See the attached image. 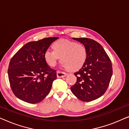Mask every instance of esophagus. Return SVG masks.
<instances>
[{
	"instance_id": "34e87169",
	"label": "esophagus",
	"mask_w": 129,
	"mask_h": 129,
	"mask_svg": "<svg viewBox=\"0 0 129 129\" xmlns=\"http://www.w3.org/2000/svg\"><path fill=\"white\" fill-rule=\"evenodd\" d=\"M67 75V73H64V72H61V71H57V77H59V78H61V77H63L66 76Z\"/></svg>"
}]
</instances>
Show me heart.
<instances>
[{
    "instance_id": "b5f03b06",
    "label": "heart",
    "mask_w": 129,
    "mask_h": 129,
    "mask_svg": "<svg viewBox=\"0 0 129 129\" xmlns=\"http://www.w3.org/2000/svg\"><path fill=\"white\" fill-rule=\"evenodd\" d=\"M53 51L47 50L44 53V59L47 64L54 67L59 57L61 66L71 71H77L85 63L87 57L86 47L82 43L72 40L61 39L52 45Z\"/></svg>"
}]
</instances>
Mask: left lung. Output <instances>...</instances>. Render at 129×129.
Returning <instances> with one entry per match:
<instances>
[{
  "instance_id": "1",
  "label": "left lung",
  "mask_w": 129,
  "mask_h": 129,
  "mask_svg": "<svg viewBox=\"0 0 129 129\" xmlns=\"http://www.w3.org/2000/svg\"><path fill=\"white\" fill-rule=\"evenodd\" d=\"M86 47L85 63L75 73L76 83L70 89L77 99L90 102L101 97L107 90L113 73L110 58L98 42L89 38H73Z\"/></svg>"
}]
</instances>
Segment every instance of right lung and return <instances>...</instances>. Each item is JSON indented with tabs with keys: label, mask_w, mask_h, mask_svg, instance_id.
Returning <instances> with one entry per match:
<instances>
[{
	"label": "right lung",
	"mask_w": 129,
	"mask_h": 129,
	"mask_svg": "<svg viewBox=\"0 0 129 129\" xmlns=\"http://www.w3.org/2000/svg\"><path fill=\"white\" fill-rule=\"evenodd\" d=\"M58 38L28 42L12 57L8 69L9 80L12 91L19 99L38 103L50 92L57 74L45 61L44 53Z\"/></svg>",
	"instance_id": "right-lung-1"
}]
</instances>
